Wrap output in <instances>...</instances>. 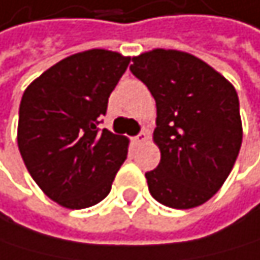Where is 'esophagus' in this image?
Instances as JSON below:
<instances>
[{"instance_id": "esophagus-1", "label": "esophagus", "mask_w": 260, "mask_h": 260, "mask_svg": "<svg viewBox=\"0 0 260 260\" xmlns=\"http://www.w3.org/2000/svg\"><path fill=\"white\" fill-rule=\"evenodd\" d=\"M147 138H149V135H147V132H141L140 135H136L135 138H133V141L136 143V144H143L144 141H147Z\"/></svg>"}]
</instances>
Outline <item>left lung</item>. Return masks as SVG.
Here are the masks:
<instances>
[{"instance_id":"left-lung-1","label":"left lung","mask_w":260,"mask_h":260,"mask_svg":"<svg viewBox=\"0 0 260 260\" xmlns=\"http://www.w3.org/2000/svg\"><path fill=\"white\" fill-rule=\"evenodd\" d=\"M132 74L157 103L153 141L161 160L146 173L160 204L191 209L209 201L228 179L242 146L239 95L196 56L157 48L132 59Z\"/></svg>"}]
</instances>
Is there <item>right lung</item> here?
Instances as JSON below:
<instances>
[{
	"mask_svg": "<svg viewBox=\"0 0 260 260\" xmlns=\"http://www.w3.org/2000/svg\"><path fill=\"white\" fill-rule=\"evenodd\" d=\"M130 58L87 50L44 72L18 111V149L42 191L67 209H86L108 196L128 140L99 128L108 97Z\"/></svg>",
	"mask_w": 260,
	"mask_h": 260,
	"instance_id": "1",
	"label": "right lung"
}]
</instances>
